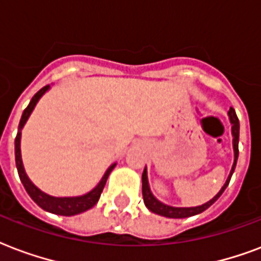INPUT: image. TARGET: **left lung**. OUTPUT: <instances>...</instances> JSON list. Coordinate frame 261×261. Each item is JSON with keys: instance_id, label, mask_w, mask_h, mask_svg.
<instances>
[{"instance_id": "1", "label": "left lung", "mask_w": 261, "mask_h": 261, "mask_svg": "<svg viewBox=\"0 0 261 261\" xmlns=\"http://www.w3.org/2000/svg\"><path fill=\"white\" fill-rule=\"evenodd\" d=\"M229 118L230 122H231V133H233V148H234V163L233 167H231V171H230L229 177L226 179L225 185L222 187V189L218 192L217 196H214L213 199L207 201L205 204H201V205H197V207H171V205H167V204L161 203L155 196L152 195V192L149 189L148 185V178H147V169H144L143 171V175H141V181H143V200H144L145 207L148 208L149 211L153 214H158V215H162V217L166 218H188L193 217V215H197V214L205 211L208 207H211L218 199L219 196L223 193L227 185L230 182V178L233 175V171L236 169V165H237L238 159V139H240V121H238V117L236 114V110L233 108H230L229 110Z\"/></svg>"}]
</instances>
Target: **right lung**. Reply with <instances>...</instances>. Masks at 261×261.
<instances>
[{"label":"right lung","instance_id":"right-lung-1","mask_svg":"<svg viewBox=\"0 0 261 261\" xmlns=\"http://www.w3.org/2000/svg\"><path fill=\"white\" fill-rule=\"evenodd\" d=\"M50 88V86H46L43 88H40L38 92H36L34 96H32L31 102L28 105L25 110L23 112V116H21V120H20L19 124V130H17V136L15 139V156H16V167H17V171H19V177L21 184L25 188V191L30 195L34 201H35L40 208H43L44 211L51 214H57V215H64V217H72V215H77L80 213H84L87 210H90L98 203L99 197H100V193H102L103 188L106 185V181H108L109 174L112 173V170L116 167V163H113L112 166L109 167L105 175L100 179V182L96 185V187L92 189L91 192L86 193L83 196H76V197H54V196H50L47 193H44L36 188L34 184L30 181V178L25 174V170H24L23 161H21V151H20V139H21V129H23L24 124L27 122L28 117L31 116L32 110L36 106V103L42 98V95L46 92V91Z\"/></svg>","mask_w":261,"mask_h":261}]
</instances>
